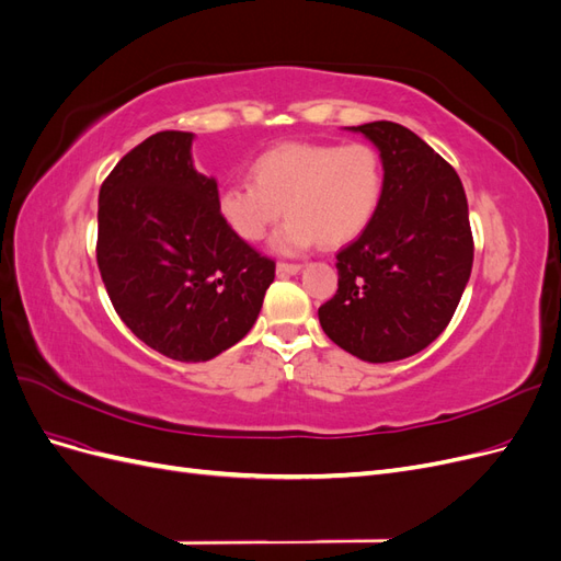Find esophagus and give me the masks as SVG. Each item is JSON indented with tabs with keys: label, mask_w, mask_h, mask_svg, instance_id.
I'll return each instance as SVG.
<instances>
[{
	"label": "esophagus",
	"mask_w": 561,
	"mask_h": 561,
	"mask_svg": "<svg viewBox=\"0 0 561 561\" xmlns=\"http://www.w3.org/2000/svg\"><path fill=\"white\" fill-rule=\"evenodd\" d=\"M276 271H278V276H295V274H299V271H301V264H287V262H278Z\"/></svg>",
	"instance_id": "esophagus-1"
}]
</instances>
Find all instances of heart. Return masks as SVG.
<instances>
[{
  "instance_id": "obj_1",
  "label": "heart",
  "mask_w": 561,
  "mask_h": 561,
  "mask_svg": "<svg viewBox=\"0 0 561 561\" xmlns=\"http://www.w3.org/2000/svg\"><path fill=\"white\" fill-rule=\"evenodd\" d=\"M383 196V159L367 142H280L250 163V182L227 184L217 213L245 243L262 241L283 213L271 248L297 254L358 239Z\"/></svg>"
}]
</instances>
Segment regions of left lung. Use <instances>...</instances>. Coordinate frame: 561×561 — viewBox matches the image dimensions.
<instances>
[{
	"label": "left lung",
	"instance_id": "1",
	"mask_svg": "<svg viewBox=\"0 0 561 561\" xmlns=\"http://www.w3.org/2000/svg\"><path fill=\"white\" fill-rule=\"evenodd\" d=\"M379 149L383 196L358 241L336 254L339 290L318 309L332 342L365 363L410 358L449 325L472 268L463 184L416 133L348 126Z\"/></svg>",
	"mask_w": 561,
	"mask_h": 561
}]
</instances>
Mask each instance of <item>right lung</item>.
I'll return each instance as SVG.
<instances>
[{"mask_svg": "<svg viewBox=\"0 0 561 561\" xmlns=\"http://www.w3.org/2000/svg\"><path fill=\"white\" fill-rule=\"evenodd\" d=\"M192 140L163 130L114 165L95 252L126 328L165 358L206 363L252 330L276 264L222 222L217 180L194 168Z\"/></svg>", "mask_w": 561, "mask_h": 561, "instance_id": "right-lung-1", "label": "right lung"}]
</instances>
